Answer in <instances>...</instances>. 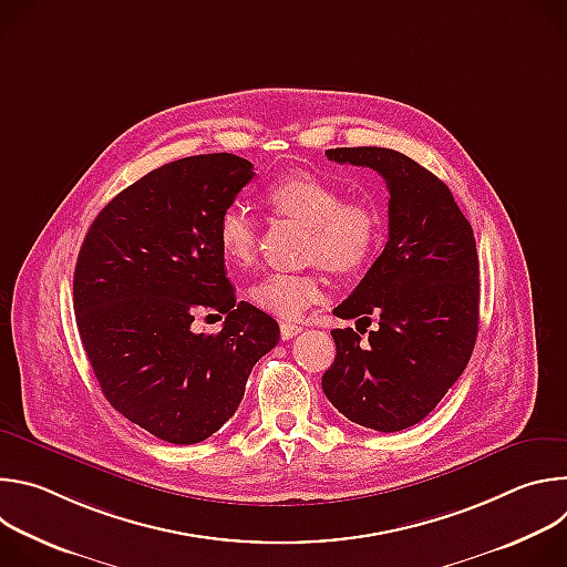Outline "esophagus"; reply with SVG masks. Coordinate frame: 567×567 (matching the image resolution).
<instances>
[{
    "mask_svg": "<svg viewBox=\"0 0 567 567\" xmlns=\"http://www.w3.org/2000/svg\"><path fill=\"white\" fill-rule=\"evenodd\" d=\"M300 332H302V328L298 326V322H289V320L280 322V337H282V341H289V339H293Z\"/></svg>",
    "mask_w": 567,
    "mask_h": 567,
    "instance_id": "1",
    "label": "esophagus"
}]
</instances>
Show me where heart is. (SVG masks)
Returning <instances> with one entry per match:
<instances>
[{"mask_svg": "<svg viewBox=\"0 0 567 567\" xmlns=\"http://www.w3.org/2000/svg\"><path fill=\"white\" fill-rule=\"evenodd\" d=\"M265 206L278 219H291L307 228L302 256L320 262L334 276H354L374 258L383 221L377 206L363 199H343V190L311 173H289L271 182L262 195ZM221 256L249 267L258 256V226L249 210L230 204L217 219ZM322 296L316 271L271 274L251 289V300L262 311L280 318H298Z\"/></svg>", "mask_w": 567, "mask_h": 567, "instance_id": "b5f03b06", "label": "heart"}]
</instances>
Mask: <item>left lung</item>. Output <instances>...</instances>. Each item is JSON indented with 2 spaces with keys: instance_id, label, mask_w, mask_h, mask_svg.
<instances>
[{
  "instance_id": "left-lung-1",
  "label": "left lung",
  "mask_w": 567,
  "mask_h": 567,
  "mask_svg": "<svg viewBox=\"0 0 567 567\" xmlns=\"http://www.w3.org/2000/svg\"><path fill=\"white\" fill-rule=\"evenodd\" d=\"M337 164L377 171L388 186V241L334 313L380 328L332 330L337 357L322 392L350 422L396 433L422 422L464 372L480 313V265L468 219L449 186L388 147H334Z\"/></svg>"
}]
</instances>
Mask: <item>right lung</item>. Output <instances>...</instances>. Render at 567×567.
Masks as SVG:
<instances>
[{
	"instance_id": "right-lung-1",
	"label": "right lung",
	"mask_w": 567,
	"mask_h": 567,
	"mask_svg": "<svg viewBox=\"0 0 567 567\" xmlns=\"http://www.w3.org/2000/svg\"><path fill=\"white\" fill-rule=\"evenodd\" d=\"M247 158L217 152L161 166L118 193L90 226L73 274V309L112 406L171 444L219 431L247 379L278 346V322L237 300L217 219L254 179ZM227 313L217 336L192 320Z\"/></svg>"
}]
</instances>
